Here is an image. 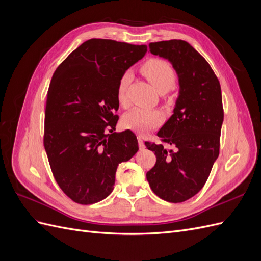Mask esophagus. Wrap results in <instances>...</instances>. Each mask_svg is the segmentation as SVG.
Returning <instances> with one entry per match:
<instances>
[{
    "instance_id": "esophagus-1",
    "label": "esophagus",
    "mask_w": 261,
    "mask_h": 261,
    "mask_svg": "<svg viewBox=\"0 0 261 261\" xmlns=\"http://www.w3.org/2000/svg\"><path fill=\"white\" fill-rule=\"evenodd\" d=\"M137 139H138V143H139V148L143 150V149H145V144H144V138H143V136H138L137 137Z\"/></svg>"
}]
</instances>
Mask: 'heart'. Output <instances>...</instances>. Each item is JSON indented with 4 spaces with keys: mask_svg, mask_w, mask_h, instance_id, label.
<instances>
[{
    "mask_svg": "<svg viewBox=\"0 0 261 261\" xmlns=\"http://www.w3.org/2000/svg\"><path fill=\"white\" fill-rule=\"evenodd\" d=\"M141 72L159 92L168 91L175 84L176 74L170 63L161 59H150L141 66ZM133 74L126 70L117 84V98L122 103L127 100V88L132 82ZM163 121V115L158 110L135 108L124 116L126 128L137 133H146L158 127Z\"/></svg>",
    "mask_w": 261,
    "mask_h": 261,
    "instance_id": "heart-1",
    "label": "heart"
}]
</instances>
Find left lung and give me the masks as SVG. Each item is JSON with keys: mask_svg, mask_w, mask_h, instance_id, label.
I'll return each mask as SVG.
<instances>
[{"mask_svg": "<svg viewBox=\"0 0 261 261\" xmlns=\"http://www.w3.org/2000/svg\"><path fill=\"white\" fill-rule=\"evenodd\" d=\"M149 49L172 63L178 76L179 94L174 113L158 132L171 149L145 143L156 158L146 176L161 199L183 202L206 184L219 155L224 116L221 87L209 63L188 42L176 39L151 42Z\"/></svg>", "mask_w": 261, "mask_h": 261, "instance_id": "obj_1", "label": "left lung"}]
</instances>
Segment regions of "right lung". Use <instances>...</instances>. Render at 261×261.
Returning a JSON list of instances; mask_svg holds the SVG:
<instances>
[{
	"label": "right lung",
	"instance_id": "right-lung-1",
	"mask_svg": "<svg viewBox=\"0 0 261 261\" xmlns=\"http://www.w3.org/2000/svg\"><path fill=\"white\" fill-rule=\"evenodd\" d=\"M146 52L145 44L90 39L53 74L45 103L43 145L58 185L77 203L107 198L113 191L117 165L138 151L132 130L114 133L117 84Z\"/></svg>",
	"mask_w": 261,
	"mask_h": 261
}]
</instances>
